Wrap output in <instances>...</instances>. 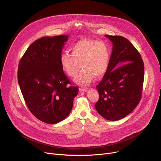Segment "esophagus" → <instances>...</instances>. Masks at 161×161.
<instances>
[{
	"label": "esophagus",
	"mask_w": 161,
	"mask_h": 161,
	"mask_svg": "<svg viewBox=\"0 0 161 161\" xmlns=\"http://www.w3.org/2000/svg\"><path fill=\"white\" fill-rule=\"evenodd\" d=\"M88 90V88L86 87H83V86H81L80 88V92H86Z\"/></svg>",
	"instance_id": "34e87169"
}]
</instances>
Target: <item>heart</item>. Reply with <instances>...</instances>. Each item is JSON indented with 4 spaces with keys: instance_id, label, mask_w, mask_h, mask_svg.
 Masks as SVG:
<instances>
[{
    "instance_id": "b5f03b06",
    "label": "heart",
    "mask_w": 161,
    "mask_h": 161,
    "mask_svg": "<svg viewBox=\"0 0 161 161\" xmlns=\"http://www.w3.org/2000/svg\"><path fill=\"white\" fill-rule=\"evenodd\" d=\"M72 54L63 53L60 56V62L63 69L70 77H75L78 84L86 85L94 78L104 76L108 71L110 63V50L108 45L97 40L83 39L71 47Z\"/></svg>"
}]
</instances>
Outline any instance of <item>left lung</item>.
Returning <instances> with one entry per match:
<instances>
[{
    "instance_id": "8db88e82",
    "label": "left lung",
    "mask_w": 161,
    "mask_h": 161,
    "mask_svg": "<svg viewBox=\"0 0 161 161\" xmlns=\"http://www.w3.org/2000/svg\"><path fill=\"white\" fill-rule=\"evenodd\" d=\"M113 44L108 71L96 86L95 107L106 120L125 117L139 104L144 80V64L132 43L122 36L106 35Z\"/></svg>"
}]
</instances>
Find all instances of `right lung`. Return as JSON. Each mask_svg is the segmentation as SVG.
<instances>
[{"label":"right lung","mask_w":161,"mask_h":161,"mask_svg":"<svg viewBox=\"0 0 161 161\" xmlns=\"http://www.w3.org/2000/svg\"><path fill=\"white\" fill-rule=\"evenodd\" d=\"M69 36L44 37L31 44L21 58L18 81L26 104L41 121L55 124L69 114L78 94L63 71L62 50Z\"/></svg>","instance_id":"right-lung-1"}]
</instances>
